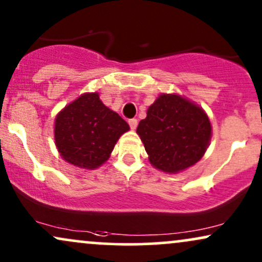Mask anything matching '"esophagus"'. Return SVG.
<instances>
[{"instance_id": "34e87169", "label": "esophagus", "mask_w": 262, "mask_h": 262, "mask_svg": "<svg viewBox=\"0 0 262 262\" xmlns=\"http://www.w3.org/2000/svg\"><path fill=\"white\" fill-rule=\"evenodd\" d=\"M137 119H130L128 120V125H130V127H131V130H135V128L137 127Z\"/></svg>"}]
</instances>
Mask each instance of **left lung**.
<instances>
[{
	"label": "left lung",
	"instance_id": "8db88e82",
	"mask_svg": "<svg viewBox=\"0 0 262 262\" xmlns=\"http://www.w3.org/2000/svg\"><path fill=\"white\" fill-rule=\"evenodd\" d=\"M149 163L169 174L192 167L205 155L212 136L202 107L179 94H161L137 126Z\"/></svg>",
	"mask_w": 262,
	"mask_h": 262
}]
</instances>
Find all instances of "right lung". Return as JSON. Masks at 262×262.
<instances>
[{"instance_id": "1", "label": "right lung", "mask_w": 262, "mask_h": 262, "mask_svg": "<svg viewBox=\"0 0 262 262\" xmlns=\"http://www.w3.org/2000/svg\"><path fill=\"white\" fill-rule=\"evenodd\" d=\"M130 126L104 105L99 94L85 93L70 103L55 119V144L70 164L95 169L109 159L118 140Z\"/></svg>"}]
</instances>
